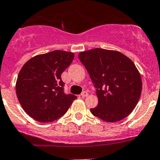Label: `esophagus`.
Segmentation results:
<instances>
[{"mask_svg":"<svg viewBox=\"0 0 160 160\" xmlns=\"http://www.w3.org/2000/svg\"><path fill=\"white\" fill-rule=\"evenodd\" d=\"M88 96V93L86 91H83L81 93V97L82 98H86V97Z\"/></svg>","mask_w":160,"mask_h":160,"instance_id":"esophagus-1","label":"esophagus"}]
</instances>
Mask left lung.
Returning a JSON list of instances; mask_svg holds the SVG:
<instances>
[{
  "label": "left lung",
  "mask_w": 160,
  "mask_h": 160,
  "mask_svg": "<svg viewBox=\"0 0 160 160\" xmlns=\"http://www.w3.org/2000/svg\"><path fill=\"white\" fill-rule=\"evenodd\" d=\"M79 59L97 88L98 104L90 112L101 120L115 122L129 115L142 93V79L134 62L115 50L80 52Z\"/></svg>",
  "instance_id": "obj_1"
}]
</instances>
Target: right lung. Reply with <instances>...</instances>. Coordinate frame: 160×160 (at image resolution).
Instances as JSON below:
<instances>
[{"label":"right lung","instance_id":"1","mask_svg":"<svg viewBox=\"0 0 160 160\" xmlns=\"http://www.w3.org/2000/svg\"><path fill=\"white\" fill-rule=\"evenodd\" d=\"M74 53L55 50L37 55L21 69L16 94L24 111L35 120L51 122L66 114L77 97L66 94L61 74L70 65Z\"/></svg>","mask_w":160,"mask_h":160}]
</instances>
